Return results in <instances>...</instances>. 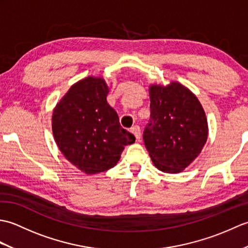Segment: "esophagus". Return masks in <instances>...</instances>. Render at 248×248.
<instances>
[{"mask_svg":"<svg viewBox=\"0 0 248 248\" xmlns=\"http://www.w3.org/2000/svg\"><path fill=\"white\" fill-rule=\"evenodd\" d=\"M131 132L134 134V136L136 138V140H140L141 138V133H140V128L139 125H134L133 128H131Z\"/></svg>","mask_w":248,"mask_h":248,"instance_id":"esophagus-1","label":"esophagus"}]
</instances>
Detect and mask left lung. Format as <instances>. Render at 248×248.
<instances>
[{"mask_svg": "<svg viewBox=\"0 0 248 248\" xmlns=\"http://www.w3.org/2000/svg\"><path fill=\"white\" fill-rule=\"evenodd\" d=\"M150 120L143 139L151 161L163 172L178 173L200 155L208 139L202 105L179 82L151 84Z\"/></svg>", "mask_w": 248, "mask_h": 248, "instance_id": "obj_1", "label": "left lung"}]
</instances>
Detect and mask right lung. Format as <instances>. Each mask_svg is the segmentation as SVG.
I'll list each match as a JSON object with an SVG mask.
<instances>
[{
    "label": "right lung",
    "instance_id": "right-lung-1",
    "mask_svg": "<svg viewBox=\"0 0 248 248\" xmlns=\"http://www.w3.org/2000/svg\"><path fill=\"white\" fill-rule=\"evenodd\" d=\"M108 92L103 78H82L57 102L52 115L57 147L72 165L87 175L114 167L124 146L135 141L108 103Z\"/></svg>",
    "mask_w": 248,
    "mask_h": 248
}]
</instances>
